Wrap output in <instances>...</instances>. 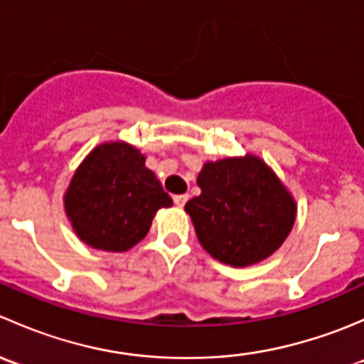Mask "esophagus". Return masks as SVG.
Here are the masks:
<instances>
[{"label": "esophagus", "instance_id": "esophagus-1", "mask_svg": "<svg viewBox=\"0 0 364 364\" xmlns=\"http://www.w3.org/2000/svg\"><path fill=\"white\" fill-rule=\"evenodd\" d=\"M186 200H188V196H186V193H181V196H174V204L178 205V208H183V205L186 204Z\"/></svg>", "mask_w": 364, "mask_h": 364}]
</instances>
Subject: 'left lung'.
<instances>
[{"mask_svg": "<svg viewBox=\"0 0 364 364\" xmlns=\"http://www.w3.org/2000/svg\"><path fill=\"white\" fill-rule=\"evenodd\" d=\"M200 196L185 205L204 250L234 267L252 266L282 247L296 222V203L262 160L208 161Z\"/></svg>", "mask_w": 364, "mask_h": 364, "instance_id": "obj_1", "label": "left lung"}]
</instances>
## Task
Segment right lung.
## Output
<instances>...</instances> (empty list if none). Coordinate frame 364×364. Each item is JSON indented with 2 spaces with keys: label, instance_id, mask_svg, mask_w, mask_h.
Returning a JSON list of instances; mask_svg holds the SVG:
<instances>
[{
  "label": "right lung",
  "instance_id": "add662e5",
  "mask_svg": "<svg viewBox=\"0 0 364 364\" xmlns=\"http://www.w3.org/2000/svg\"><path fill=\"white\" fill-rule=\"evenodd\" d=\"M146 156L127 142L97 146L77 167L65 211L77 236L105 252L130 250L144 240L160 208H171Z\"/></svg>",
  "mask_w": 364,
  "mask_h": 364
}]
</instances>
